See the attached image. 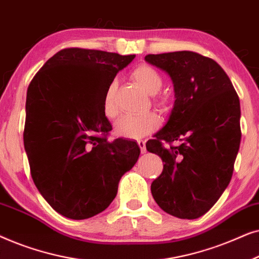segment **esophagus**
<instances>
[{"mask_svg":"<svg viewBox=\"0 0 259 259\" xmlns=\"http://www.w3.org/2000/svg\"><path fill=\"white\" fill-rule=\"evenodd\" d=\"M138 145H139L141 153H146V144L144 140H138Z\"/></svg>","mask_w":259,"mask_h":259,"instance_id":"esophagus-1","label":"esophagus"}]
</instances>
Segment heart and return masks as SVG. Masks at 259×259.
<instances>
[{"mask_svg":"<svg viewBox=\"0 0 259 259\" xmlns=\"http://www.w3.org/2000/svg\"><path fill=\"white\" fill-rule=\"evenodd\" d=\"M132 77L137 83L146 92L154 95L162 86V79L153 67L148 65L138 66L132 72ZM118 88L116 80H113L106 88L102 100V112L108 119H113L118 115V107L115 104V93ZM162 105L164 101H159ZM159 126L158 116L153 113H147L144 115H123L114 125L116 136L126 139H141L147 134L153 132Z\"/></svg>","mask_w":259,"mask_h":259,"instance_id":"obj_1","label":"heart"}]
</instances>
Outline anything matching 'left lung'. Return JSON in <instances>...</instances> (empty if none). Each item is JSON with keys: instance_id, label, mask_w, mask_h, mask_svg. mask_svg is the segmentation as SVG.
Instances as JSON below:
<instances>
[{"instance_id": "left-lung-1", "label": "left lung", "mask_w": 259, "mask_h": 259, "mask_svg": "<svg viewBox=\"0 0 259 259\" xmlns=\"http://www.w3.org/2000/svg\"><path fill=\"white\" fill-rule=\"evenodd\" d=\"M145 60L168 74L176 98L167 122L146 144L164 162L152 196L166 213L199 218L231 180L242 137L239 98L224 69L198 53L148 54ZM162 141L181 144L165 149Z\"/></svg>"}]
</instances>
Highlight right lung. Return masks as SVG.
I'll use <instances>...</instances> for the list:
<instances>
[{
    "instance_id": "1",
    "label": "right lung",
    "mask_w": 259,
    "mask_h": 259,
    "mask_svg": "<svg viewBox=\"0 0 259 259\" xmlns=\"http://www.w3.org/2000/svg\"><path fill=\"white\" fill-rule=\"evenodd\" d=\"M134 58L62 49L28 87L23 140L31 178L67 218L80 221L106 210L139 158L136 141L107 140L112 126L102 112L106 88Z\"/></svg>"
}]
</instances>
